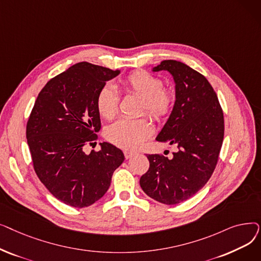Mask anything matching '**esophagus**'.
<instances>
[{
  "instance_id": "obj_1",
  "label": "esophagus",
  "mask_w": 261,
  "mask_h": 261,
  "mask_svg": "<svg viewBox=\"0 0 261 261\" xmlns=\"http://www.w3.org/2000/svg\"><path fill=\"white\" fill-rule=\"evenodd\" d=\"M123 154H125V158L128 160V159H131L133 155L136 154V152L134 151H130V150H126L125 152H123Z\"/></svg>"
}]
</instances>
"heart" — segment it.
<instances>
[{
	"instance_id": "1",
	"label": "heart",
	"mask_w": 261,
	"mask_h": 261,
	"mask_svg": "<svg viewBox=\"0 0 261 261\" xmlns=\"http://www.w3.org/2000/svg\"><path fill=\"white\" fill-rule=\"evenodd\" d=\"M121 85L129 94L143 98L142 113H147L156 121L166 120L172 113L176 94L173 89L164 87L162 78L141 70L123 78ZM119 94L111 86L102 87L96 98V107L106 119L116 116L119 107ZM153 133L151 122L146 117L121 118L107 129L108 140L122 149H135L148 140Z\"/></svg>"
}]
</instances>
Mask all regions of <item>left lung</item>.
Masks as SVG:
<instances>
[{"mask_svg": "<svg viewBox=\"0 0 261 261\" xmlns=\"http://www.w3.org/2000/svg\"><path fill=\"white\" fill-rule=\"evenodd\" d=\"M163 70L173 76L176 101L156 141L175 145L177 151L169 159L147 154L150 165L140 184L150 198L172 205L195 196L210 180L223 142L224 117L202 74L176 60H164L153 68Z\"/></svg>", "mask_w": 261, "mask_h": 261, "instance_id": "obj_1", "label": "left lung"}]
</instances>
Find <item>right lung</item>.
Masks as SVG:
<instances>
[{
  "label": "right lung",
  "instance_id": "obj_1",
  "mask_svg": "<svg viewBox=\"0 0 261 261\" xmlns=\"http://www.w3.org/2000/svg\"><path fill=\"white\" fill-rule=\"evenodd\" d=\"M118 74L89 62L74 64L40 91L27 120L34 169L49 193L70 206L82 208L98 201L125 160L109 143H101L99 151H84L98 139L97 94Z\"/></svg>",
  "mask_w": 261,
  "mask_h": 261
}]
</instances>
